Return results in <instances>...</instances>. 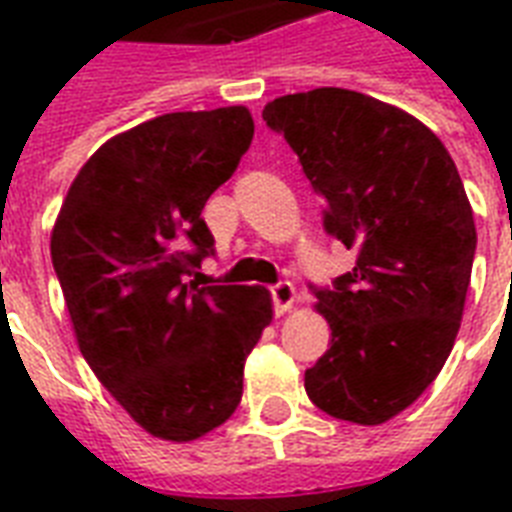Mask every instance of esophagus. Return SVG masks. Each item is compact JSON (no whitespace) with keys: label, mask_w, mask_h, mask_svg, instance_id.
<instances>
[{"label":"esophagus","mask_w":512,"mask_h":512,"mask_svg":"<svg viewBox=\"0 0 512 512\" xmlns=\"http://www.w3.org/2000/svg\"><path fill=\"white\" fill-rule=\"evenodd\" d=\"M269 293H272V306H275V314H285L293 306V301H296V288H293V282L282 280L277 282V285H272L269 288Z\"/></svg>","instance_id":"obj_1"}]
</instances>
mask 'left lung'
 <instances>
[{
    "instance_id": "8db88e82",
    "label": "left lung",
    "mask_w": 512,
    "mask_h": 512,
    "mask_svg": "<svg viewBox=\"0 0 512 512\" xmlns=\"http://www.w3.org/2000/svg\"><path fill=\"white\" fill-rule=\"evenodd\" d=\"M261 116L320 192L327 235L357 251L333 285L309 282L333 341L306 394L338 420L386 423L455 346L476 256L463 179L428 126L362 92L285 94Z\"/></svg>"
}]
</instances>
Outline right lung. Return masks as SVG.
Instances as JSON below:
<instances>
[{
	"instance_id": "right-lung-1",
	"label": "right lung",
	"mask_w": 512,
	"mask_h": 512,
	"mask_svg": "<svg viewBox=\"0 0 512 512\" xmlns=\"http://www.w3.org/2000/svg\"><path fill=\"white\" fill-rule=\"evenodd\" d=\"M251 140L240 105L150 118L84 163L52 230L81 354L161 439L192 441L230 418L245 357L272 322L261 285L185 282L214 256L203 206Z\"/></svg>"
}]
</instances>
